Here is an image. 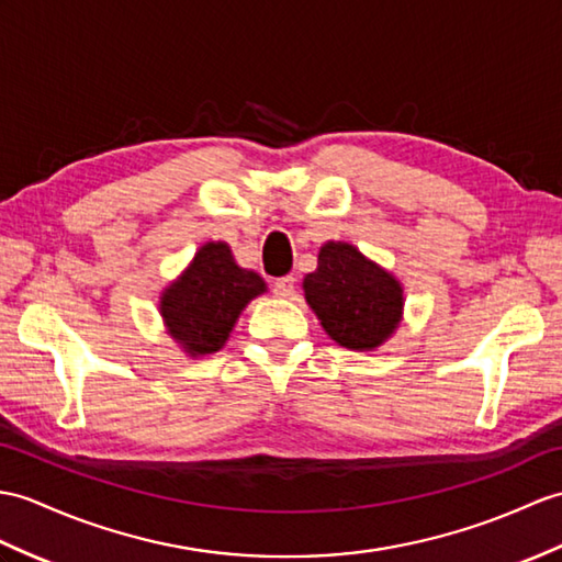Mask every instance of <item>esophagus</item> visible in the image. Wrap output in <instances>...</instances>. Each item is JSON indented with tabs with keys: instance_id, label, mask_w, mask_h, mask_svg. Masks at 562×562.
<instances>
[{
	"instance_id": "1",
	"label": "esophagus",
	"mask_w": 562,
	"mask_h": 562,
	"mask_svg": "<svg viewBox=\"0 0 562 562\" xmlns=\"http://www.w3.org/2000/svg\"><path fill=\"white\" fill-rule=\"evenodd\" d=\"M294 286H296V278L294 276H284V278H278L276 282H272V292H276V296H292L294 294Z\"/></svg>"
}]
</instances>
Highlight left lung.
Wrapping results in <instances>:
<instances>
[{"label":"left lung","mask_w":562,"mask_h":562,"mask_svg":"<svg viewBox=\"0 0 562 562\" xmlns=\"http://www.w3.org/2000/svg\"><path fill=\"white\" fill-rule=\"evenodd\" d=\"M304 294L325 333L347 349H373L400 323V282L342 241L323 246Z\"/></svg>","instance_id":"8db88e82"}]
</instances>
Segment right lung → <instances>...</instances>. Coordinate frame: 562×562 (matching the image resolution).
Wrapping results in <instances>:
<instances>
[{
    "mask_svg": "<svg viewBox=\"0 0 562 562\" xmlns=\"http://www.w3.org/2000/svg\"><path fill=\"white\" fill-rule=\"evenodd\" d=\"M266 292L254 270L234 263L227 244H205L193 263L169 284L160 311L169 335L191 355H211L225 345L241 308Z\"/></svg>",
    "mask_w": 562,
    "mask_h": 562,
    "instance_id": "obj_1",
    "label": "right lung"
}]
</instances>
